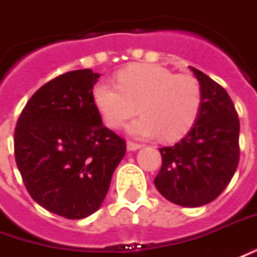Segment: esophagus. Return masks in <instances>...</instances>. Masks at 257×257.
<instances>
[{"label":"esophagus","mask_w":257,"mask_h":257,"mask_svg":"<svg viewBox=\"0 0 257 257\" xmlns=\"http://www.w3.org/2000/svg\"><path fill=\"white\" fill-rule=\"evenodd\" d=\"M126 147H128L129 152H135V150H138V149H141L142 145H141V143H136V142L128 141V142H126Z\"/></svg>","instance_id":"esophagus-1"}]
</instances>
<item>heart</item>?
Instances as JSON below:
<instances>
[{
  "mask_svg": "<svg viewBox=\"0 0 257 257\" xmlns=\"http://www.w3.org/2000/svg\"><path fill=\"white\" fill-rule=\"evenodd\" d=\"M115 86L100 82L91 90L94 108L108 128L122 126L135 115L126 131L136 138L161 135L167 142L178 141L199 119L203 93L195 76L175 73L156 64H132L119 69Z\"/></svg>",
  "mask_w": 257,
  "mask_h": 257,
  "instance_id": "b5f03b06",
  "label": "heart"
}]
</instances>
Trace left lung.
<instances>
[{
    "label": "left lung",
    "instance_id": "1",
    "mask_svg": "<svg viewBox=\"0 0 257 257\" xmlns=\"http://www.w3.org/2000/svg\"><path fill=\"white\" fill-rule=\"evenodd\" d=\"M203 105L197 122L174 146L161 147L157 191L172 203L199 207L220 196L239 163V119L224 87L196 68Z\"/></svg>",
    "mask_w": 257,
    "mask_h": 257
}]
</instances>
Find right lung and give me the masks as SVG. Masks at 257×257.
<instances>
[{"label": "right lung", "instance_id": "add662e5", "mask_svg": "<svg viewBox=\"0 0 257 257\" xmlns=\"http://www.w3.org/2000/svg\"><path fill=\"white\" fill-rule=\"evenodd\" d=\"M98 78L78 69L50 80L26 103L15 128L16 166L30 196L69 220L100 209L126 152L93 105Z\"/></svg>", "mask_w": 257, "mask_h": 257}]
</instances>
